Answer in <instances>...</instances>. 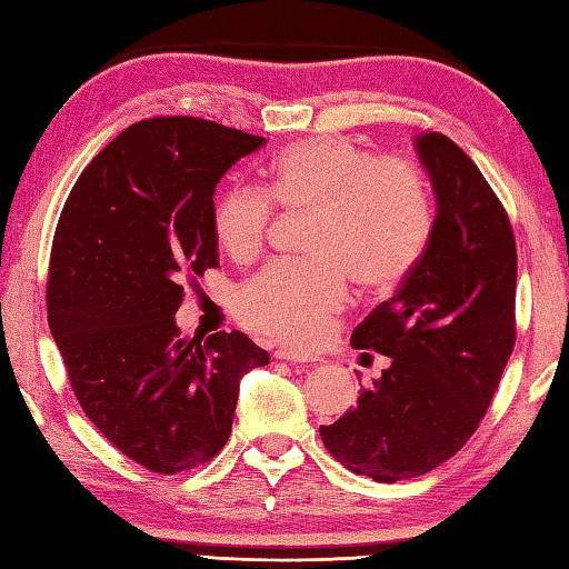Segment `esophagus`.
Here are the masks:
<instances>
[{
	"instance_id": "34e87169",
	"label": "esophagus",
	"mask_w": 569,
	"mask_h": 569,
	"mask_svg": "<svg viewBox=\"0 0 569 569\" xmlns=\"http://www.w3.org/2000/svg\"><path fill=\"white\" fill-rule=\"evenodd\" d=\"M276 360H283V362H291V365H298V362H318V358H313V355H303V352L291 350V348L276 350Z\"/></svg>"
}]
</instances>
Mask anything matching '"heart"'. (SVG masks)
<instances>
[{"label": "heart", "instance_id": "b5f03b06", "mask_svg": "<svg viewBox=\"0 0 569 569\" xmlns=\"http://www.w3.org/2000/svg\"><path fill=\"white\" fill-rule=\"evenodd\" d=\"M310 211L308 263H273L243 283L233 306L243 326L293 345L316 342L348 303V278L382 291L402 281L427 239V192L397 160H375L348 138L318 136L286 148L266 172V194L229 187L214 231L231 259L263 249L271 202Z\"/></svg>", "mask_w": 569, "mask_h": 569}]
</instances>
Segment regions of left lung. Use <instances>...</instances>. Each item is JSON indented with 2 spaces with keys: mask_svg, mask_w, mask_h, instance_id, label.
I'll return each mask as SVG.
<instances>
[{
  "mask_svg": "<svg viewBox=\"0 0 569 569\" xmlns=\"http://www.w3.org/2000/svg\"><path fill=\"white\" fill-rule=\"evenodd\" d=\"M437 217L402 288L352 332L389 358L358 405L320 427L345 469L377 483L425 476L471 439L516 345L518 253L493 189L459 144L415 138Z\"/></svg>",
  "mask_w": 569,
  "mask_h": 569,
  "instance_id": "left-lung-1",
  "label": "left lung"
}]
</instances>
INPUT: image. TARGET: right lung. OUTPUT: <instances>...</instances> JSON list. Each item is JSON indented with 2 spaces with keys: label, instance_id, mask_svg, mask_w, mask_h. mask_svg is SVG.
Here are the masks:
<instances>
[{
  "label": "right lung",
  "instance_id": "1",
  "mask_svg": "<svg viewBox=\"0 0 569 569\" xmlns=\"http://www.w3.org/2000/svg\"><path fill=\"white\" fill-rule=\"evenodd\" d=\"M263 138L202 118L122 130L78 177L56 227L49 328L78 405L154 473L224 447L241 377L269 352L239 330L180 338L184 281L219 266L214 192Z\"/></svg>",
  "mask_w": 569,
  "mask_h": 569
}]
</instances>
